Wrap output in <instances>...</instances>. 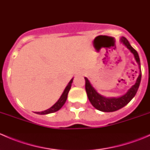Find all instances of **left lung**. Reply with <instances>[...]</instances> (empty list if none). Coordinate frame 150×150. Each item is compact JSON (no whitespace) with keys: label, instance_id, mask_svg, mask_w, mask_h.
Segmentation results:
<instances>
[{"label":"left lung","instance_id":"1","mask_svg":"<svg viewBox=\"0 0 150 150\" xmlns=\"http://www.w3.org/2000/svg\"><path fill=\"white\" fill-rule=\"evenodd\" d=\"M120 40L131 51V53L134 54V57H135L137 62L138 63L139 66V69H141L140 59L137 51L130 45L129 42L128 41V40L125 38L122 37ZM141 78H142V72H140V74L139 75L138 78H137L136 83L128 90V91L125 95L119 98H106L100 95L92 87L89 81L86 78H85V81H86L85 88H86L88 98L89 101H90L92 105L95 108L97 109L98 110L110 112L117 111V110L121 109L122 107H125L134 97L137 91H138L139 87Z\"/></svg>","mask_w":150,"mask_h":150}]
</instances>
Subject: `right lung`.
I'll list each match as a JSON object with an SVG mask.
<instances>
[{"label":"right lung","instance_id":"add662e5","mask_svg":"<svg viewBox=\"0 0 150 150\" xmlns=\"http://www.w3.org/2000/svg\"><path fill=\"white\" fill-rule=\"evenodd\" d=\"M72 79L69 81V83H68L67 87L64 89V92H63L62 95L61 96V97L59 98L58 101L57 102V103L54 104V105H53L51 108L48 109V110H45V111L43 112H37V114L38 115H46V114H49V113H53V112H55L58 111L59 110L62 108L63 105H64V103H65L66 100H67V95L68 93H69V91L71 88V85H72Z\"/></svg>","mask_w":150,"mask_h":150}]
</instances>
